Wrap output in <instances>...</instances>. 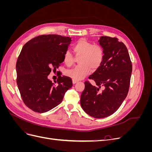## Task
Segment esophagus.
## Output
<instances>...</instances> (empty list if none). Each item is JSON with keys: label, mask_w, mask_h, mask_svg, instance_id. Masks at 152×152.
<instances>
[{"label": "esophagus", "mask_w": 152, "mask_h": 152, "mask_svg": "<svg viewBox=\"0 0 152 152\" xmlns=\"http://www.w3.org/2000/svg\"><path fill=\"white\" fill-rule=\"evenodd\" d=\"M77 82H78V80H72V82H73V84H76Z\"/></svg>", "instance_id": "34e87169"}]
</instances>
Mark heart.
<instances>
[{"label": "heart", "instance_id": "heart-1", "mask_svg": "<svg viewBox=\"0 0 152 152\" xmlns=\"http://www.w3.org/2000/svg\"><path fill=\"white\" fill-rule=\"evenodd\" d=\"M73 50L77 58H79V66L68 70L66 75L73 80H79L84 79L92 70L98 69L103 61L104 50L99 45H94L89 41L80 39L73 46ZM63 62L68 66H72L75 58L72 54L66 51L64 54Z\"/></svg>", "mask_w": 152, "mask_h": 152}]
</instances>
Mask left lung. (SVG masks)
Here are the masks:
<instances>
[{
    "instance_id": "left-lung-1",
    "label": "left lung",
    "mask_w": 152,
    "mask_h": 152,
    "mask_svg": "<svg viewBox=\"0 0 152 152\" xmlns=\"http://www.w3.org/2000/svg\"><path fill=\"white\" fill-rule=\"evenodd\" d=\"M104 50L103 61L89 79L98 87L86 81L80 104L89 115L102 118L115 112L126 99L130 85L132 63L127 49L117 38L102 36L98 40ZM101 86L104 87L101 91Z\"/></svg>"
}]
</instances>
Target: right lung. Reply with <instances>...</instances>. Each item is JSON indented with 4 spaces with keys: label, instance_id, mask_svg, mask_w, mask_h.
<instances>
[{
    "label": "right lung",
    "instance_id": "right-lung-1",
    "mask_svg": "<svg viewBox=\"0 0 152 152\" xmlns=\"http://www.w3.org/2000/svg\"><path fill=\"white\" fill-rule=\"evenodd\" d=\"M72 39L58 35H43L23 47L16 62L17 85L24 103L38 113L49 111L60 104L72 80L59 76L57 85L48 79L63 62Z\"/></svg>",
    "mask_w": 152,
    "mask_h": 152
}]
</instances>
